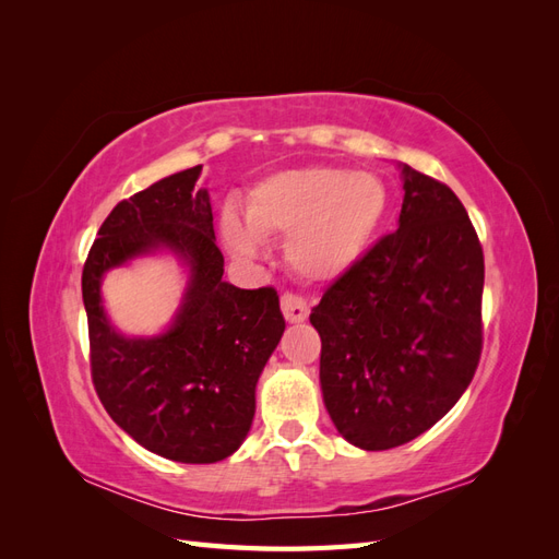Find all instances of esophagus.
I'll list each match as a JSON object with an SVG mask.
<instances>
[{
	"mask_svg": "<svg viewBox=\"0 0 559 559\" xmlns=\"http://www.w3.org/2000/svg\"><path fill=\"white\" fill-rule=\"evenodd\" d=\"M282 312L284 319L289 321V324H300V321H306L310 314V306L306 298L294 296V294H284L282 296Z\"/></svg>",
	"mask_w": 559,
	"mask_h": 559,
	"instance_id": "esophagus-1",
	"label": "esophagus"
}]
</instances>
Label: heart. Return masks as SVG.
I'll list each match as a JSON object with an SVG mask.
<instances>
[{"mask_svg":"<svg viewBox=\"0 0 559 559\" xmlns=\"http://www.w3.org/2000/svg\"><path fill=\"white\" fill-rule=\"evenodd\" d=\"M389 210L378 175L298 167L249 189L242 218L222 214V240L238 261L263 259V242L286 238V263L308 282H333L361 261Z\"/></svg>","mask_w":559,"mask_h":559,"instance_id":"obj_1","label":"heart"}]
</instances>
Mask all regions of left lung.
I'll use <instances>...</instances> for the list:
<instances>
[{"label":"left lung","instance_id":"1","mask_svg":"<svg viewBox=\"0 0 559 559\" xmlns=\"http://www.w3.org/2000/svg\"><path fill=\"white\" fill-rule=\"evenodd\" d=\"M399 170L396 233L310 314L326 411L347 443L373 452L431 429L466 392L483 347L485 263L471 218L445 183Z\"/></svg>","mask_w":559,"mask_h":559}]
</instances>
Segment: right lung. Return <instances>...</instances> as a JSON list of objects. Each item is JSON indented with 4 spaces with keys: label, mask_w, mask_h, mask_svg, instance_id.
I'll return each instance as SVG.
<instances>
[{
    "label": "right lung",
    "mask_w": 559,
    "mask_h": 559,
    "mask_svg": "<svg viewBox=\"0 0 559 559\" xmlns=\"http://www.w3.org/2000/svg\"><path fill=\"white\" fill-rule=\"evenodd\" d=\"M202 165L118 202L83 265L91 368L109 417L148 452L214 464L238 450L257 413V384L284 333L277 294L224 282ZM173 255L187 282L180 306L154 336L118 330L102 298L107 272Z\"/></svg>",
    "instance_id": "add662e5"
}]
</instances>
